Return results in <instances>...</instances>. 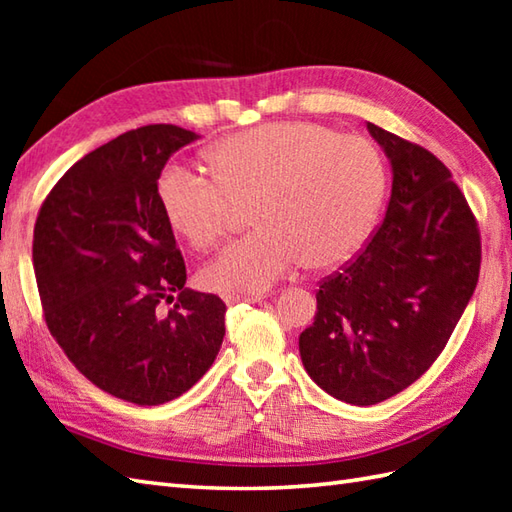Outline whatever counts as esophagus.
I'll use <instances>...</instances> for the list:
<instances>
[{
	"label": "esophagus",
	"mask_w": 512,
	"mask_h": 512,
	"mask_svg": "<svg viewBox=\"0 0 512 512\" xmlns=\"http://www.w3.org/2000/svg\"><path fill=\"white\" fill-rule=\"evenodd\" d=\"M264 297H266L264 292H257V295H235V292H228V295H224L222 299L228 303V306H233V303H242V301H248V303L262 301Z\"/></svg>",
	"instance_id": "esophagus-1"
}]
</instances>
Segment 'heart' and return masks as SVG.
Returning a JSON list of instances; mask_svg holds the SVG:
<instances>
[{"label": "heart", "mask_w": 512, "mask_h": 512, "mask_svg": "<svg viewBox=\"0 0 512 512\" xmlns=\"http://www.w3.org/2000/svg\"><path fill=\"white\" fill-rule=\"evenodd\" d=\"M209 178L167 167L156 182L169 226L195 250L213 248L235 206L250 204L257 228L200 270L204 288L257 292L301 259L330 268L365 244L385 198L387 171L363 136L308 123H266L224 136L204 151Z\"/></svg>", "instance_id": "obj_1"}]
</instances>
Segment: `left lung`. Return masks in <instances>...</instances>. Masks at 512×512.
I'll return each instance as SVG.
<instances>
[{
    "label": "left lung",
    "instance_id": "8db88e82",
    "mask_svg": "<svg viewBox=\"0 0 512 512\" xmlns=\"http://www.w3.org/2000/svg\"><path fill=\"white\" fill-rule=\"evenodd\" d=\"M391 162L383 222L319 281L301 361L330 396L376 405L436 363L471 301L482 264L477 220L451 171L424 147L367 123Z\"/></svg>",
    "mask_w": 512,
    "mask_h": 512
}]
</instances>
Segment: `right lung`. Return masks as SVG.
<instances>
[{"instance_id": "right-lung-1", "label": "right lung", "mask_w": 512, "mask_h": 512, "mask_svg": "<svg viewBox=\"0 0 512 512\" xmlns=\"http://www.w3.org/2000/svg\"><path fill=\"white\" fill-rule=\"evenodd\" d=\"M193 140L189 129L145 125L90 151L46 195L32 237L54 341L90 383L140 407L191 389L224 339L226 303L184 288L156 193L167 160Z\"/></svg>"}]
</instances>
